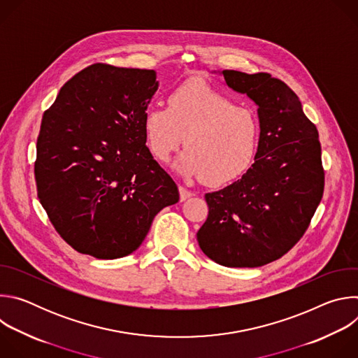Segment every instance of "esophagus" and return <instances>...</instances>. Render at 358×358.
I'll list each match as a JSON object with an SVG mask.
<instances>
[{
  "label": "esophagus",
  "instance_id": "esophagus-1",
  "mask_svg": "<svg viewBox=\"0 0 358 358\" xmlns=\"http://www.w3.org/2000/svg\"><path fill=\"white\" fill-rule=\"evenodd\" d=\"M178 191H180V201H185V199H188V198L192 195V192L188 191V189L184 188V187H180Z\"/></svg>",
  "mask_w": 358,
  "mask_h": 358
}]
</instances>
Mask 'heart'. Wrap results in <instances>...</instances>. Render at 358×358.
<instances>
[{"label": "heart", "instance_id": "heart-1", "mask_svg": "<svg viewBox=\"0 0 358 358\" xmlns=\"http://www.w3.org/2000/svg\"><path fill=\"white\" fill-rule=\"evenodd\" d=\"M169 108L150 105L143 115L144 137L151 155L167 163L184 143L188 147L176 170L185 178L224 185L252 164L259 140V122L249 108L201 80H187L169 94Z\"/></svg>", "mask_w": 358, "mask_h": 358}]
</instances>
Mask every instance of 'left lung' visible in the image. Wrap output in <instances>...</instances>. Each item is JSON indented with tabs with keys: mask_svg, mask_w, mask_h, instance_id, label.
<instances>
[{
	"mask_svg": "<svg viewBox=\"0 0 358 358\" xmlns=\"http://www.w3.org/2000/svg\"><path fill=\"white\" fill-rule=\"evenodd\" d=\"M258 106L255 163L231 185L206 194L208 218L201 250L227 268H258L293 248L323 196L324 173L316 126L294 92L269 73L214 71Z\"/></svg>",
	"mask_w": 358,
	"mask_h": 358,
	"instance_id": "left-lung-1",
	"label": "left lung"
}]
</instances>
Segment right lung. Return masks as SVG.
<instances>
[{"label": "right lung", "mask_w": 358, "mask_h": 358, "mask_svg": "<svg viewBox=\"0 0 358 358\" xmlns=\"http://www.w3.org/2000/svg\"><path fill=\"white\" fill-rule=\"evenodd\" d=\"M156 71L94 64L59 90L36 141L38 196L78 252L117 259L144 241L155 217L178 202L173 178L145 145L143 115Z\"/></svg>", "instance_id": "right-lung-1"}]
</instances>
